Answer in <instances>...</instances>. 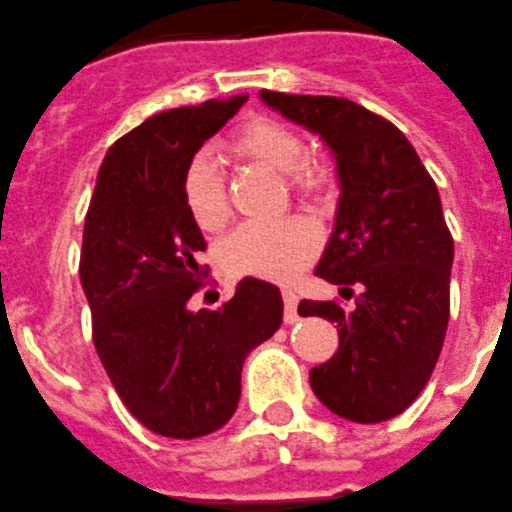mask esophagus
I'll use <instances>...</instances> for the list:
<instances>
[{
    "mask_svg": "<svg viewBox=\"0 0 512 512\" xmlns=\"http://www.w3.org/2000/svg\"><path fill=\"white\" fill-rule=\"evenodd\" d=\"M297 292L295 290H282V302H285V322L287 325H295L297 320H300V315H297Z\"/></svg>",
    "mask_w": 512,
    "mask_h": 512,
    "instance_id": "1",
    "label": "esophagus"
}]
</instances>
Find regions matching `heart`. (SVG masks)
<instances>
[{"instance_id":"heart-1","label":"heart","mask_w":512,"mask_h":512,"mask_svg":"<svg viewBox=\"0 0 512 512\" xmlns=\"http://www.w3.org/2000/svg\"><path fill=\"white\" fill-rule=\"evenodd\" d=\"M232 157L285 175L292 195L302 202L325 197L335 187L330 160L307 155L305 140L290 124L257 117L235 130L227 142ZM182 205L192 225L220 232L230 220L225 182L210 157L200 155L182 175ZM320 252V232L312 222L292 217L277 225H242L220 245V262L232 277L290 280Z\"/></svg>"}]
</instances>
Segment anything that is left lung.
Masks as SVG:
<instances>
[{"label":"left lung","instance_id":"left-lung-1","mask_svg":"<svg viewBox=\"0 0 512 512\" xmlns=\"http://www.w3.org/2000/svg\"><path fill=\"white\" fill-rule=\"evenodd\" d=\"M260 97L317 132L340 177L335 232L315 275L342 285L355 307L302 300V317L337 322L340 347L310 370L312 393L352 423H382L423 393L450 317L453 235L438 187L408 137L342 97L262 89Z\"/></svg>","mask_w":512,"mask_h":512}]
</instances>
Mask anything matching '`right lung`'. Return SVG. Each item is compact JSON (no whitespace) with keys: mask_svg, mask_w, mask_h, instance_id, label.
Masks as SVG:
<instances>
[{"mask_svg":"<svg viewBox=\"0 0 512 512\" xmlns=\"http://www.w3.org/2000/svg\"><path fill=\"white\" fill-rule=\"evenodd\" d=\"M247 94L145 119L109 147L84 217L79 280L114 390L147 430L192 440L240 403L247 352L277 332L280 290L245 277L217 310L187 307L207 242L182 205V175Z\"/></svg>","mask_w":512,"mask_h":512,"instance_id":"add662e5","label":"right lung"}]
</instances>
